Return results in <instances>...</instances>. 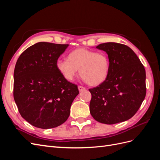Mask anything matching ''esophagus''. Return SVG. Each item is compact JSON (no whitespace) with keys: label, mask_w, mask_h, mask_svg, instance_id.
<instances>
[{"label":"esophagus","mask_w":160,"mask_h":160,"mask_svg":"<svg viewBox=\"0 0 160 160\" xmlns=\"http://www.w3.org/2000/svg\"><path fill=\"white\" fill-rule=\"evenodd\" d=\"M78 89L80 92H81V91L85 90V88H83V87H82V86H78Z\"/></svg>","instance_id":"1"}]
</instances>
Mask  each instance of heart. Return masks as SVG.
<instances>
[{"label": "heart", "instance_id": "heart-1", "mask_svg": "<svg viewBox=\"0 0 160 160\" xmlns=\"http://www.w3.org/2000/svg\"><path fill=\"white\" fill-rule=\"evenodd\" d=\"M56 67L67 81H73L79 69V75L86 83L96 86L108 78L110 62L105 52L79 48L69 52L67 59L58 60Z\"/></svg>", "mask_w": 160, "mask_h": 160}]
</instances>
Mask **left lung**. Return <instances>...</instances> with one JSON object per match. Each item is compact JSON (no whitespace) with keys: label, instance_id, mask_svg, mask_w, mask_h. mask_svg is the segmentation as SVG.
Wrapping results in <instances>:
<instances>
[{"label":"left lung","instance_id":"left-lung-1","mask_svg":"<svg viewBox=\"0 0 160 160\" xmlns=\"http://www.w3.org/2000/svg\"><path fill=\"white\" fill-rule=\"evenodd\" d=\"M96 48L108 54L110 69L104 82L89 89L91 115L105 124L125 122L135 114L146 97V70L126 45L109 42Z\"/></svg>","mask_w":160,"mask_h":160}]
</instances>
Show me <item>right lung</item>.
<instances>
[{"mask_svg":"<svg viewBox=\"0 0 160 160\" xmlns=\"http://www.w3.org/2000/svg\"><path fill=\"white\" fill-rule=\"evenodd\" d=\"M69 45L39 42L18 59L14 71V99L22 118L41 129L58 127L70 115L79 91L57 70L56 62Z\"/></svg>","mask_w":160,"mask_h":160,"instance_id":"obj_1","label":"right lung"}]
</instances>
